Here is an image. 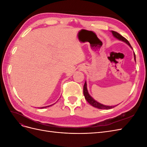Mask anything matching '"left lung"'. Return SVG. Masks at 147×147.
<instances>
[{"label": "left lung", "mask_w": 147, "mask_h": 147, "mask_svg": "<svg viewBox=\"0 0 147 147\" xmlns=\"http://www.w3.org/2000/svg\"><path fill=\"white\" fill-rule=\"evenodd\" d=\"M111 32H112V33L114 37L118 39L119 40H121V41H122V42H123L124 43H126L127 45H128L132 49V47L130 45L129 42H128V40H127V39H126L124 37H123L122 35H120L119 33L115 32V31L112 30V31H111ZM134 57L135 61H136V55H135V53H134ZM83 94H84V97H85V99H86V100L88 101V102L89 104H90V105H91L92 106L94 107L97 108V109H107V110H108V109H112V108L115 107H116V106H117L118 105H118H112V106L105 105H104V104H102L99 103V102L96 101V100H94L90 96V94H89L88 91V89H87V83H86V81H85V83H84V86H83Z\"/></svg>", "instance_id": "left-lung-1"}]
</instances>
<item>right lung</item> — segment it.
Wrapping results in <instances>:
<instances>
[{
    "instance_id": "1",
    "label": "right lung",
    "mask_w": 147,
    "mask_h": 147,
    "mask_svg": "<svg viewBox=\"0 0 147 147\" xmlns=\"http://www.w3.org/2000/svg\"><path fill=\"white\" fill-rule=\"evenodd\" d=\"M52 105H53V104H52ZM52 105H48V106H46V107H38V109L40 108V109H45V108H47V107H50V106H51Z\"/></svg>"
}]
</instances>
